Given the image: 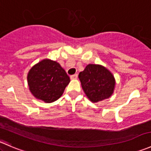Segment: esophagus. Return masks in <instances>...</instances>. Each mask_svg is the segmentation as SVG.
Instances as JSON below:
<instances>
[{
	"mask_svg": "<svg viewBox=\"0 0 151 151\" xmlns=\"http://www.w3.org/2000/svg\"><path fill=\"white\" fill-rule=\"evenodd\" d=\"M77 74H74V75H71V77H70V78H71V80H76V79H77Z\"/></svg>",
	"mask_w": 151,
	"mask_h": 151,
	"instance_id": "esophagus-1",
	"label": "esophagus"
}]
</instances>
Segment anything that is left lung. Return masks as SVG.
<instances>
[{"instance_id":"obj_1","label":"left lung","mask_w":151,"mask_h":151,"mask_svg":"<svg viewBox=\"0 0 151 151\" xmlns=\"http://www.w3.org/2000/svg\"><path fill=\"white\" fill-rule=\"evenodd\" d=\"M83 91L93 103L109 99L115 87L114 75L106 67L99 64H88L79 74Z\"/></svg>"}]
</instances>
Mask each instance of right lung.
<instances>
[{
  "instance_id": "right-lung-1",
  "label": "right lung",
  "mask_w": 151,
  "mask_h": 151,
  "mask_svg": "<svg viewBox=\"0 0 151 151\" xmlns=\"http://www.w3.org/2000/svg\"><path fill=\"white\" fill-rule=\"evenodd\" d=\"M30 93L36 99L52 103L63 95L69 77L58 62L44 59L29 70L27 76Z\"/></svg>"
}]
</instances>
